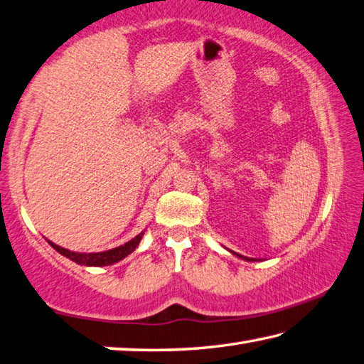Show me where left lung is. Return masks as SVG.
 Masks as SVG:
<instances>
[{"instance_id": "obj_1", "label": "left lung", "mask_w": 364, "mask_h": 364, "mask_svg": "<svg viewBox=\"0 0 364 364\" xmlns=\"http://www.w3.org/2000/svg\"><path fill=\"white\" fill-rule=\"evenodd\" d=\"M232 252V251H230ZM233 255H237V257H240V259H243V260H247V262H252L254 259H249V257H245V255H240V254H237V252H232Z\"/></svg>"}]
</instances>
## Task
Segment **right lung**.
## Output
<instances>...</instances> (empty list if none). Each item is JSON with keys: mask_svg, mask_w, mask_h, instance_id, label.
Listing matches in <instances>:
<instances>
[{"mask_svg": "<svg viewBox=\"0 0 364 364\" xmlns=\"http://www.w3.org/2000/svg\"><path fill=\"white\" fill-rule=\"evenodd\" d=\"M145 232H140L137 237L132 238L131 241H127V243L121 245L118 247H113L109 249V251H104V252H74V251H69L66 247H61L58 245L52 243V241H48V245L52 246L55 251H58L64 257H68L69 260H73L78 265H85V267H107V265H113V263H117L119 260H123L127 255L132 254L135 251V247L139 246L141 237H144Z\"/></svg>", "mask_w": 364, "mask_h": 364, "instance_id": "1", "label": "right lung"}]
</instances>
